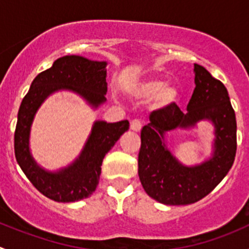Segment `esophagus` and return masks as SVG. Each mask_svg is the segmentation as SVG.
Here are the masks:
<instances>
[{
  "label": "esophagus",
  "mask_w": 249,
  "mask_h": 249,
  "mask_svg": "<svg viewBox=\"0 0 249 249\" xmlns=\"http://www.w3.org/2000/svg\"><path fill=\"white\" fill-rule=\"evenodd\" d=\"M130 129H131L132 131L139 132L140 130L142 129V124H141L140 120L134 119V120H131V122H130Z\"/></svg>",
  "instance_id": "34e87169"
}]
</instances>
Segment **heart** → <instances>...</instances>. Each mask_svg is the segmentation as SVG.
<instances>
[{"label":"heart","mask_w":249,"mask_h":249,"mask_svg":"<svg viewBox=\"0 0 249 249\" xmlns=\"http://www.w3.org/2000/svg\"><path fill=\"white\" fill-rule=\"evenodd\" d=\"M130 94L141 101H148L154 97L155 109H166L177 104L180 99V89L176 84H166L164 79L155 77L145 78L131 88Z\"/></svg>","instance_id":"1"}]
</instances>
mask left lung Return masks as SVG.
<instances>
[{
  "instance_id": "obj_1",
  "label": "left lung",
  "mask_w": 249,
  "mask_h": 249,
  "mask_svg": "<svg viewBox=\"0 0 249 249\" xmlns=\"http://www.w3.org/2000/svg\"><path fill=\"white\" fill-rule=\"evenodd\" d=\"M195 89L187 112L176 105L149 115L141 131L139 176L144 192L164 205H189L210 194L231 169L236 154V117L227 88L195 64ZM208 120L215 126L211 158L194 167L183 165L167 147L166 134L191 128Z\"/></svg>"
}]
</instances>
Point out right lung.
Returning <instances> with one entry per match:
<instances>
[{
  "label": "right lung",
  "mask_w": 249,
  "mask_h": 249,
  "mask_svg": "<svg viewBox=\"0 0 249 249\" xmlns=\"http://www.w3.org/2000/svg\"><path fill=\"white\" fill-rule=\"evenodd\" d=\"M106 66V61H94L79 55L59 57L50 69L35 78L20 105L14 134L17 161L35 188L54 201H79L95 192L105 155L129 130V122L96 120L77 159L69 166L49 171L37 164L30 150V132L35 115L46 99L61 90L74 92L90 107L99 108L107 101Z\"/></svg>",
  "instance_id": "1"
}]
</instances>
